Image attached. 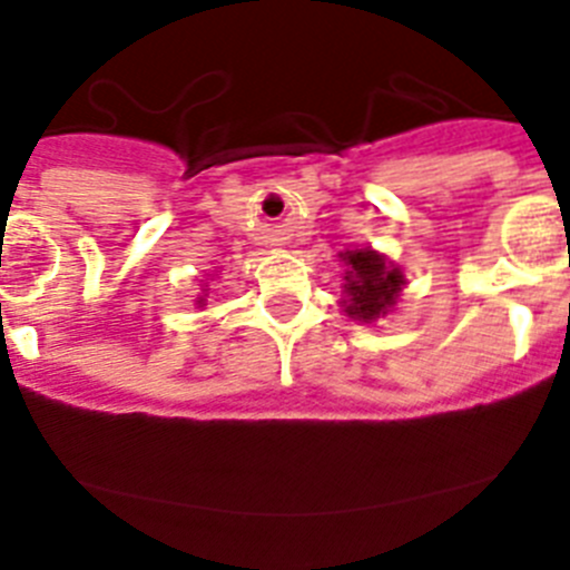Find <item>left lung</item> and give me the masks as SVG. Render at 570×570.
<instances>
[{"mask_svg":"<svg viewBox=\"0 0 570 570\" xmlns=\"http://www.w3.org/2000/svg\"><path fill=\"white\" fill-rule=\"evenodd\" d=\"M350 271H347V291L350 296V316H356L362 322L379 320L381 313H387L390 305H395L401 285H404V274L399 268H387L384 257L375 250H347L344 254Z\"/></svg>","mask_w":570,"mask_h":570,"instance_id":"left-lung-1","label":"left lung"}]
</instances>
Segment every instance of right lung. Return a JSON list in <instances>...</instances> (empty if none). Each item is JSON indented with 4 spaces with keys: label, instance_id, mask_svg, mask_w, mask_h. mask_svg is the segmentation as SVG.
<instances>
[{
    "label": "right lung",
    "instance_id": "obj_1",
    "mask_svg": "<svg viewBox=\"0 0 570 570\" xmlns=\"http://www.w3.org/2000/svg\"><path fill=\"white\" fill-rule=\"evenodd\" d=\"M200 305H203V299H200Z\"/></svg>",
    "mask_w": 570,
    "mask_h": 570
}]
</instances>
